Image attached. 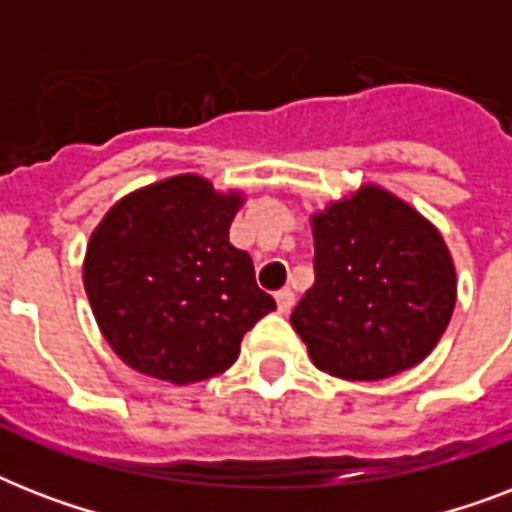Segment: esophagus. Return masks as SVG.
<instances>
[{
    "label": "esophagus",
    "instance_id": "34e87169",
    "mask_svg": "<svg viewBox=\"0 0 512 512\" xmlns=\"http://www.w3.org/2000/svg\"><path fill=\"white\" fill-rule=\"evenodd\" d=\"M276 305H279L281 313L292 311V305H295V292H292L289 287L279 289V292H276Z\"/></svg>",
    "mask_w": 512,
    "mask_h": 512
}]
</instances>
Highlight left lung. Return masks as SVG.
I'll return each instance as SVG.
<instances>
[{"label":"left lung","mask_w":512,"mask_h":512,"mask_svg":"<svg viewBox=\"0 0 512 512\" xmlns=\"http://www.w3.org/2000/svg\"><path fill=\"white\" fill-rule=\"evenodd\" d=\"M316 281L292 327L321 372L385 380L420 364L444 335L457 276L441 233L377 185L313 215Z\"/></svg>","instance_id":"8db88e82"}]
</instances>
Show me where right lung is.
Masks as SVG:
<instances>
[{
    "label": "right lung",
    "mask_w": 512,
    "mask_h": 512,
    "mask_svg": "<svg viewBox=\"0 0 512 512\" xmlns=\"http://www.w3.org/2000/svg\"><path fill=\"white\" fill-rule=\"evenodd\" d=\"M239 193L175 175L124 196L92 231L84 289L124 364L185 385L225 372L241 337L276 311L255 265L228 241Z\"/></svg>",
    "instance_id": "1"
}]
</instances>
